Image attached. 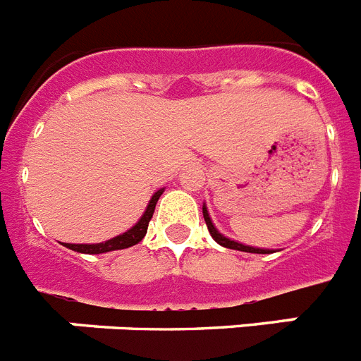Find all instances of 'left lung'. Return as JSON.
I'll use <instances>...</instances> for the list:
<instances>
[{
  "label": "left lung",
  "mask_w": 361,
  "mask_h": 361,
  "mask_svg": "<svg viewBox=\"0 0 361 361\" xmlns=\"http://www.w3.org/2000/svg\"><path fill=\"white\" fill-rule=\"evenodd\" d=\"M202 215H204V220H206V226H208V229H209V235H212L213 240H215L216 244L224 245V247H229V250L245 251V253H258V255L275 253V250H266V247H253V245L240 244V242L231 240V238L224 237V235H222V233H220L219 229L215 228V224H213V220H212V216H209V212H208V208H206V204H202Z\"/></svg>",
  "instance_id": "obj_1"
}]
</instances>
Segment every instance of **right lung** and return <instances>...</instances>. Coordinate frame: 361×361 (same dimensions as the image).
Listing matches in <instances>:
<instances>
[{
    "instance_id": "obj_1",
    "label": "right lung",
    "mask_w": 361,
    "mask_h": 361,
    "mask_svg": "<svg viewBox=\"0 0 361 361\" xmlns=\"http://www.w3.org/2000/svg\"><path fill=\"white\" fill-rule=\"evenodd\" d=\"M164 188L157 190L149 199L148 206H146L145 213L141 215V219L137 220L135 224L128 229V231L121 233L117 237L110 238V240L99 242V244H63L65 247L72 251H78V253H86V255H99V253H108V251L116 250H126V247H132V245L139 244V242L145 238L146 231H148V224L152 220L153 212H155V204H157L159 197L162 195Z\"/></svg>"
}]
</instances>
